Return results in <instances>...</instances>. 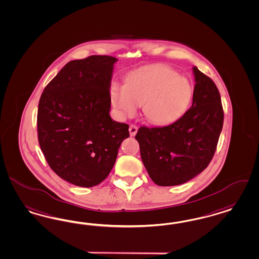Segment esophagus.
<instances>
[{"mask_svg": "<svg viewBox=\"0 0 259 259\" xmlns=\"http://www.w3.org/2000/svg\"><path fill=\"white\" fill-rule=\"evenodd\" d=\"M137 126L135 125H130V128H128V131H130V134H131V136H134L136 133H137Z\"/></svg>", "mask_w": 259, "mask_h": 259, "instance_id": "obj_1", "label": "esophagus"}]
</instances>
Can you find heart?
<instances>
[{
	"mask_svg": "<svg viewBox=\"0 0 259 259\" xmlns=\"http://www.w3.org/2000/svg\"><path fill=\"white\" fill-rule=\"evenodd\" d=\"M187 78L172 68L155 64L140 68L125 78V85L113 82L109 96L116 113L132 117L142 105L145 118L152 124L167 125L182 117L192 100Z\"/></svg>",
	"mask_w": 259,
	"mask_h": 259,
	"instance_id": "obj_1",
	"label": "heart"
}]
</instances>
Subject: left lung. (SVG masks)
Wrapping results in <instances>:
<instances>
[{
  "instance_id": "1",
  "label": "left lung",
  "mask_w": 259,
  "mask_h": 259,
  "mask_svg": "<svg viewBox=\"0 0 259 259\" xmlns=\"http://www.w3.org/2000/svg\"><path fill=\"white\" fill-rule=\"evenodd\" d=\"M192 106L172 124L140 126L135 139L144 166L159 186L180 185L210 163L220 137L224 111L219 90L210 77L193 67Z\"/></svg>"
}]
</instances>
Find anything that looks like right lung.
<instances>
[{"mask_svg": "<svg viewBox=\"0 0 259 259\" xmlns=\"http://www.w3.org/2000/svg\"><path fill=\"white\" fill-rule=\"evenodd\" d=\"M118 59L91 56L68 62L40 97L37 133L51 169L74 185L106 180L128 125L111 119L109 89Z\"/></svg>", "mask_w": 259, "mask_h": 259, "instance_id": "obj_1", "label": "right lung"}]
</instances>
